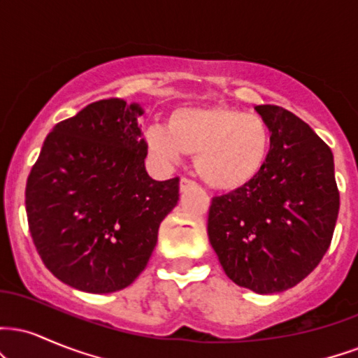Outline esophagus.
<instances>
[{"label": "esophagus", "instance_id": "34e87169", "mask_svg": "<svg viewBox=\"0 0 358 358\" xmlns=\"http://www.w3.org/2000/svg\"><path fill=\"white\" fill-rule=\"evenodd\" d=\"M193 185H195V182H192V180L182 178V180H180V192H185V190H187V188L193 187Z\"/></svg>", "mask_w": 358, "mask_h": 358}]
</instances>
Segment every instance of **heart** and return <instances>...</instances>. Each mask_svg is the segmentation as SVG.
<instances>
[{"instance_id":"b5f03b06","label":"heart","mask_w":358,"mask_h":358,"mask_svg":"<svg viewBox=\"0 0 358 358\" xmlns=\"http://www.w3.org/2000/svg\"><path fill=\"white\" fill-rule=\"evenodd\" d=\"M146 146L163 163L195 155L196 173L219 190L252 182L268 162L271 129L264 117L231 106H183L170 113L166 127L150 126Z\"/></svg>"}]
</instances>
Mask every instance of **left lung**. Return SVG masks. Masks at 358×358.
<instances>
[{
  "label": "left lung",
  "instance_id": "1",
  "mask_svg": "<svg viewBox=\"0 0 358 358\" xmlns=\"http://www.w3.org/2000/svg\"><path fill=\"white\" fill-rule=\"evenodd\" d=\"M271 129L268 162L252 182L213 196L208 241L225 274L259 294L289 289L320 264L340 208L334 153L279 106H256Z\"/></svg>",
  "mask_w": 358,
  "mask_h": 358
}]
</instances>
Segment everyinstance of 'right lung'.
<instances>
[{"label":"right lung","mask_w":358,"mask_h":358,"mask_svg":"<svg viewBox=\"0 0 358 358\" xmlns=\"http://www.w3.org/2000/svg\"><path fill=\"white\" fill-rule=\"evenodd\" d=\"M139 104L92 102L55 124L24 192L28 227L47 269L85 293H114L146 268L178 176L148 175Z\"/></svg>","instance_id":"obj_1"}]
</instances>
